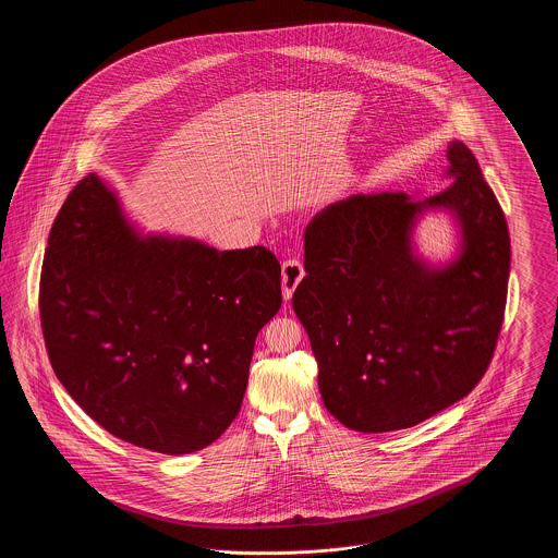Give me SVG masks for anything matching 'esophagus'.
Listing matches in <instances>:
<instances>
[{
    "instance_id": "34e87169",
    "label": "esophagus",
    "mask_w": 558,
    "mask_h": 558,
    "mask_svg": "<svg viewBox=\"0 0 558 558\" xmlns=\"http://www.w3.org/2000/svg\"><path fill=\"white\" fill-rule=\"evenodd\" d=\"M303 276H305V269L299 259L282 262V294L287 301L291 299L292 292L299 287Z\"/></svg>"
}]
</instances>
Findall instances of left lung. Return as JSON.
Returning <instances> with one entry per match:
<instances>
[{
  "instance_id": "left-lung-1",
  "label": "left lung",
  "mask_w": 558,
  "mask_h": 558,
  "mask_svg": "<svg viewBox=\"0 0 558 558\" xmlns=\"http://www.w3.org/2000/svg\"><path fill=\"white\" fill-rule=\"evenodd\" d=\"M450 186L423 201L353 194L305 230V278L292 310L318 360L326 410L347 428L418 425L469 396L505 319L510 239L473 153L450 142ZM426 210L450 211L459 253L430 267L413 251Z\"/></svg>"
}]
</instances>
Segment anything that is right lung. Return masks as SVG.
Returning a JSON list of instances; mask_svg holds the SVG:
<instances>
[{"label": "right lung", "mask_w": 558, "mask_h": 558, "mask_svg": "<svg viewBox=\"0 0 558 558\" xmlns=\"http://www.w3.org/2000/svg\"><path fill=\"white\" fill-rule=\"evenodd\" d=\"M280 305L266 246L140 236L96 173L58 213L39 282L62 387L110 435L159 453L203 450L232 425Z\"/></svg>", "instance_id": "right-lung-1"}]
</instances>
